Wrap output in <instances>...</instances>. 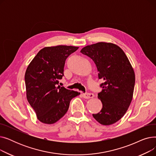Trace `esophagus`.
Listing matches in <instances>:
<instances>
[{
  "label": "esophagus",
  "instance_id": "esophagus-1",
  "mask_svg": "<svg viewBox=\"0 0 156 156\" xmlns=\"http://www.w3.org/2000/svg\"><path fill=\"white\" fill-rule=\"evenodd\" d=\"M82 97L84 98V99H90V98L94 97V94L91 93H87V94H81Z\"/></svg>",
  "mask_w": 156,
  "mask_h": 156
}]
</instances>
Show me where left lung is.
<instances>
[{"instance_id":"8db88e82","label":"left lung","mask_w":156,"mask_h":156,"mask_svg":"<svg viewBox=\"0 0 156 156\" xmlns=\"http://www.w3.org/2000/svg\"><path fill=\"white\" fill-rule=\"evenodd\" d=\"M81 53L95 64L98 77L103 83L98 94L102 108L93 117L102 125H111L119 121L127 111L132 101L135 76L124 51L116 44L98 42L87 45Z\"/></svg>"}]
</instances>
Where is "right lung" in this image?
<instances>
[{
    "label": "right lung",
    "instance_id": "1",
    "mask_svg": "<svg viewBox=\"0 0 156 156\" xmlns=\"http://www.w3.org/2000/svg\"><path fill=\"white\" fill-rule=\"evenodd\" d=\"M78 47H46L37 53L27 69V100L38 119L45 124L55 123L67 112L73 98L80 94L59 85L64 76L67 57Z\"/></svg>",
    "mask_w": 156,
    "mask_h": 156
}]
</instances>
